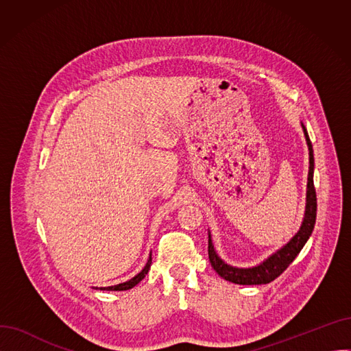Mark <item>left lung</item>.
<instances>
[{"instance_id": "left-lung-1", "label": "left lung", "mask_w": 351, "mask_h": 351, "mask_svg": "<svg viewBox=\"0 0 351 351\" xmlns=\"http://www.w3.org/2000/svg\"><path fill=\"white\" fill-rule=\"evenodd\" d=\"M302 128L304 132L306 143L308 146V176H307V191H306V209H304V217L300 229L294 234L290 241L271 253L267 259H265L262 263L253 267H236L232 265H228L222 257H220L213 246L212 234L209 232V261L215 271L223 278L228 282H232L234 285H266L273 282L289 267V265L296 259V256L300 253L308 237L315 229L316 223V212H317V199H316V189L315 183H313V173H315V156H313V146L307 134V129L302 122Z\"/></svg>"}]
</instances>
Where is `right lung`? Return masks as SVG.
Listing matches in <instances>:
<instances>
[{"label":"right lung","instance_id":"obj_1","mask_svg":"<svg viewBox=\"0 0 351 351\" xmlns=\"http://www.w3.org/2000/svg\"><path fill=\"white\" fill-rule=\"evenodd\" d=\"M151 265H152V253H149V259H147L145 267H143L136 276H134L132 279H129V280H126V282H123V283H119V285H115V286L95 287V289H98V290H106V291H123V290L132 289V287H135V286L145 278V276L147 274V271H149V269H151Z\"/></svg>","mask_w":351,"mask_h":351}]
</instances>
